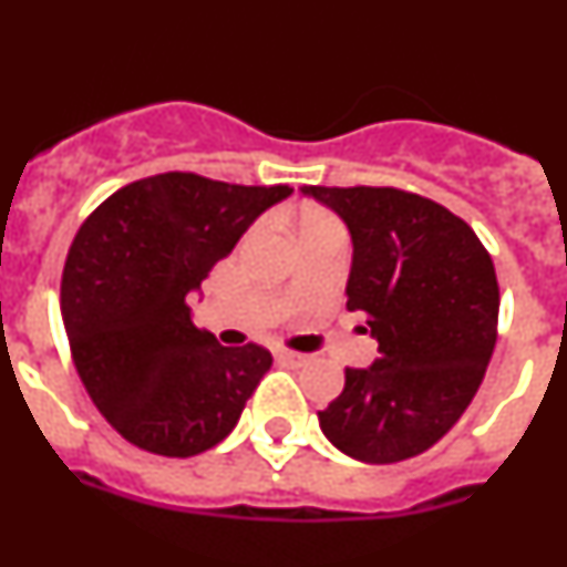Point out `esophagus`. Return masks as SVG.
I'll use <instances>...</instances> for the list:
<instances>
[{
	"label": "esophagus",
	"mask_w": 567,
	"mask_h": 567,
	"mask_svg": "<svg viewBox=\"0 0 567 567\" xmlns=\"http://www.w3.org/2000/svg\"><path fill=\"white\" fill-rule=\"evenodd\" d=\"M278 358L284 360V363H287V365H292V369H300V365H307L309 360H312V358H309V354L289 352V349H280V352H278Z\"/></svg>",
	"instance_id": "1"
}]
</instances>
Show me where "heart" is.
Listing matches in <instances>:
<instances>
[{"label":"heart","mask_w":567,"mask_h":567,"mask_svg":"<svg viewBox=\"0 0 567 567\" xmlns=\"http://www.w3.org/2000/svg\"><path fill=\"white\" fill-rule=\"evenodd\" d=\"M298 221H300V238L307 240L318 233H329V229H343V224L329 213H320V209L312 207H303L298 213Z\"/></svg>","instance_id":"1"}]
</instances>
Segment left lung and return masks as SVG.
I'll return each instance as SVG.
<instances>
[{
  "label": "left lung",
  "instance_id": "1",
  "mask_svg": "<svg viewBox=\"0 0 567 567\" xmlns=\"http://www.w3.org/2000/svg\"><path fill=\"white\" fill-rule=\"evenodd\" d=\"M352 233L346 307L365 318L380 358L346 369L318 412L349 457L400 463L432 449L468 409L497 343L494 260L443 204L398 187H303Z\"/></svg>",
  "mask_w": 567,
  "mask_h": 567
}]
</instances>
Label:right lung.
<instances>
[{
	"instance_id": "add662e5",
	"label": "right lung",
	"mask_w": 567,
	"mask_h": 567,
	"mask_svg": "<svg viewBox=\"0 0 567 567\" xmlns=\"http://www.w3.org/2000/svg\"><path fill=\"white\" fill-rule=\"evenodd\" d=\"M289 193L162 173L113 193L79 227L62 272L64 332L90 400L124 440L193 457L233 432L272 354L221 346L195 327L187 298Z\"/></svg>"
}]
</instances>
